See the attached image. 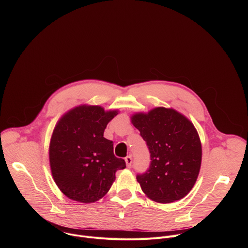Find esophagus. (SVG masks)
<instances>
[{
	"label": "esophagus",
	"instance_id": "34e87169",
	"mask_svg": "<svg viewBox=\"0 0 248 248\" xmlns=\"http://www.w3.org/2000/svg\"><path fill=\"white\" fill-rule=\"evenodd\" d=\"M124 161H125V163H126V167H127V168H130V167H131V164H132V158H131V156H126V157L124 158Z\"/></svg>",
	"mask_w": 248,
	"mask_h": 248
}]
</instances>
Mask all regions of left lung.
<instances>
[{
  "mask_svg": "<svg viewBox=\"0 0 248 248\" xmlns=\"http://www.w3.org/2000/svg\"><path fill=\"white\" fill-rule=\"evenodd\" d=\"M150 153L146 171L136 174L143 192L152 200L170 203L193 187L200 170L202 149L194 125L172 109L155 108L132 116Z\"/></svg>",
  "mask_w": 248,
  "mask_h": 248,
  "instance_id": "left-lung-1",
  "label": "left lung"
}]
</instances>
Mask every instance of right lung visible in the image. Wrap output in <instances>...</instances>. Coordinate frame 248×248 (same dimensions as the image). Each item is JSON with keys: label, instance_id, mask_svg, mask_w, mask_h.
<instances>
[{"label": "right lung", "instance_id": "obj_1", "mask_svg": "<svg viewBox=\"0 0 248 248\" xmlns=\"http://www.w3.org/2000/svg\"><path fill=\"white\" fill-rule=\"evenodd\" d=\"M117 111L105 112L99 106H79L57 124L50 143L53 178L61 191L82 203H91L109 191L116 171L125 162L114 154L113 141L104 137Z\"/></svg>", "mask_w": 248, "mask_h": 248}]
</instances>
